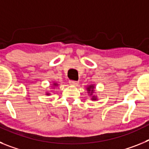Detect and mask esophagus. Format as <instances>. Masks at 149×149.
Wrapping results in <instances>:
<instances>
[{
	"label": "esophagus",
	"instance_id": "esophagus-1",
	"mask_svg": "<svg viewBox=\"0 0 149 149\" xmlns=\"http://www.w3.org/2000/svg\"><path fill=\"white\" fill-rule=\"evenodd\" d=\"M69 84L72 86H77V84H78V82L75 81H69Z\"/></svg>",
	"mask_w": 149,
	"mask_h": 149
}]
</instances>
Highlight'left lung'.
<instances>
[{"label": "left lung", "instance_id": "obj_1", "mask_svg": "<svg viewBox=\"0 0 149 149\" xmlns=\"http://www.w3.org/2000/svg\"><path fill=\"white\" fill-rule=\"evenodd\" d=\"M86 89H87V90L89 91V92H90V91H92V93H93V89H94V86H93V85H92V86H89V87H87V88H86ZM91 95H92V94H91ZM92 99H93V100H96V98H95V96H93Z\"/></svg>", "mask_w": 149, "mask_h": 149}]
</instances>
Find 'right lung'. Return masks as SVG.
<instances>
[{"label":"right lung","instance_id":"right-lung-1","mask_svg":"<svg viewBox=\"0 0 149 149\" xmlns=\"http://www.w3.org/2000/svg\"><path fill=\"white\" fill-rule=\"evenodd\" d=\"M54 86H56L57 84H54ZM47 95H49V94H48V93H47Z\"/></svg>","mask_w":149,"mask_h":149}]
</instances>
